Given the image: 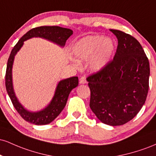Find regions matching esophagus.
I'll use <instances>...</instances> for the list:
<instances>
[{"instance_id": "esophagus-1", "label": "esophagus", "mask_w": 156, "mask_h": 156, "mask_svg": "<svg viewBox=\"0 0 156 156\" xmlns=\"http://www.w3.org/2000/svg\"><path fill=\"white\" fill-rule=\"evenodd\" d=\"M87 83V79L85 76H81L80 78V83Z\"/></svg>"}]
</instances>
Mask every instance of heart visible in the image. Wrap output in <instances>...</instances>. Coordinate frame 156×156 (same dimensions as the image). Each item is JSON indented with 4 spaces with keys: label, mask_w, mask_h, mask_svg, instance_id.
Wrapping results in <instances>:
<instances>
[{
    "label": "heart",
    "mask_w": 156,
    "mask_h": 156,
    "mask_svg": "<svg viewBox=\"0 0 156 156\" xmlns=\"http://www.w3.org/2000/svg\"><path fill=\"white\" fill-rule=\"evenodd\" d=\"M115 44L112 39L101 35L87 36L76 42L73 53L80 60L92 57L89 65L94 71H99L108 64L114 51Z\"/></svg>",
    "instance_id": "heart-1"
}]
</instances>
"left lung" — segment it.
I'll return each mask as SVG.
<instances>
[{"label":"left lung","instance_id":"obj_1","mask_svg":"<svg viewBox=\"0 0 156 156\" xmlns=\"http://www.w3.org/2000/svg\"><path fill=\"white\" fill-rule=\"evenodd\" d=\"M110 31L118 40L114 58L87 80L92 111L103 123L117 126L131 120L145 103L150 64L136 39L119 30Z\"/></svg>","mask_w":156,"mask_h":156}]
</instances>
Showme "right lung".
<instances>
[{"label": "right lung", "mask_w": 156, "mask_h": 156, "mask_svg": "<svg viewBox=\"0 0 156 156\" xmlns=\"http://www.w3.org/2000/svg\"><path fill=\"white\" fill-rule=\"evenodd\" d=\"M73 34V31L69 28L59 26H39L32 28L20 39L15 47L11 51L9 57L5 76V83L7 93L9 96L12 104L23 119L34 125H47L51 122L59 115L67 103L68 96L73 89L78 85V78L75 76L61 80L56 87L54 97L45 108L39 112H28L22 106L16 98L12 86V69L14 58L17 52L20 49L23 42L32 37H42L52 41L53 42L64 46L66 42Z\"/></svg>", "instance_id": "right-lung-1"}]
</instances>
